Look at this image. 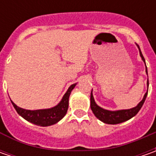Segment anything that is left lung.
<instances>
[{
    "instance_id": "1",
    "label": "left lung",
    "mask_w": 156,
    "mask_h": 156,
    "mask_svg": "<svg viewBox=\"0 0 156 156\" xmlns=\"http://www.w3.org/2000/svg\"><path fill=\"white\" fill-rule=\"evenodd\" d=\"M138 48H139V51H140V55H141L142 61L145 62V59L141 54V49L139 48V46L137 45ZM146 73L147 74V67H146ZM147 86H148V80H147ZM147 92L144 94V97L143 99L141 100L140 101V103L137 105L136 107L133 108H130V109H122V110H116V111H110V110H106L101 108V107H99L98 105L95 103L94 100L93 94L91 93L90 95V107H91V109L93 111L94 115L99 119L100 121L103 122L104 123L107 124H118V123H122L123 122H126L129 119H131L132 117H134L140 111L142 105L144 103L146 97H147Z\"/></svg>"
}]
</instances>
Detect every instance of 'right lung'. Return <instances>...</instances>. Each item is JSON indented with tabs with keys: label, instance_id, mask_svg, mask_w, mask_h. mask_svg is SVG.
Listing matches in <instances>:
<instances>
[{
	"label": "right lung",
	"instance_id": "obj_1",
	"mask_svg": "<svg viewBox=\"0 0 156 156\" xmlns=\"http://www.w3.org/2000/svg\"><path fill=\"white\" fill-rule=\"evenodd\" d=\"M76 83L71 85L69 87L68 91L63 95L62 101L59 102V104L55 107L48 108V109H38V110H27L19 108L11 101L12 104L14 106L16 112L23 117L27 122L41 126V127H47L51 126L53 124L57 123L60 120H62L65 115L67 114V111L69 108V98L71 91L74 89Z\"/></svg>",
	"mask_w": 156,
	"mask_h": 156
}]
</instances>
